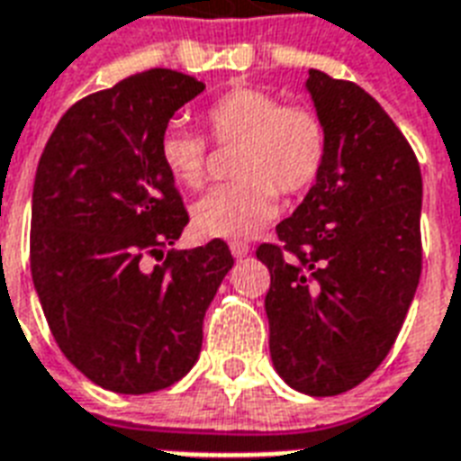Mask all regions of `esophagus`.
Wrapping results in <instances>:
<instances>
[{"mask_svg":"<svg viewBox=\"0 0 461 461\" xmlns=\"http://www.w3.org/2000/svg\"><path fill=\"white\" fill-rule=\"evenodd\" d=\"M230 251H231V256L239 260V258H246L251 249H249V244H244V241H231Z\"/></svg>","mask_w":461,"mask_h":461,"instance_id":"esophagus-1","label":"esophagus"}]
</instances>
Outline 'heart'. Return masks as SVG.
Returning a JSON list of instances; mask_svg holds the SVG:
<instances>
[{
    "mask_svg": "<svg viewBox=\"0 0 461 461\" xmlns=\"http://www.w3.org/2000/svg\"><path fill=\"white\" fill-rule=\"evenodd\" d=\"M205 122L215 143L237 146L231 158L237 179L212 188L194 205V227L201 237H251L277 212V191L302 194L325 165L328 133L318 114L282 104L267 90H227L205 110ZM159 159L169 176L191 191L208 176V143L186 126L169 124L162 131Z\"/></svg>",
    "mask_w": 461,
    "mask_h": 461,
    "instance_id": "1",
    "label": "heart"
}]
</instances>
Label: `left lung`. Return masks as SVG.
<instances>
[{"label":"left lung","mask_w":461,"mask_h":461,"mask_svg":"<svg viewBox=\"0 0 461 461\" xmlns=\"http://www.w3.org/2000/svg\"><path fill=\"white\" fill-rule=\"evenodd\" d=\"M328 133L318 179L277 244L270 270V358L311 397L347 393L393 349L421 277V169L387 112L357 83L308 68Z\"/></svg>","instance_id":"1"}]
</instances>
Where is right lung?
<instances>
[{"instance_id": "right-lung-1", "label": "right lung", "mask_w": 461, "mask_h": 461, "mask_svg": "<svg viewBox=\"0 0 461 461\" xmlns=\"http://www.w3.org/2000/svg\"><path fill=\"white\" fill-rule=\"evenodd\" d=\"M205 86L172 68L83 97L47 140L32 186L31 270L54 339L95 385L169 387L198 361L203 318L234 266L220 239L174 246L188 215L159 159L174 112Z\"/></svg>"}]
</instances>
